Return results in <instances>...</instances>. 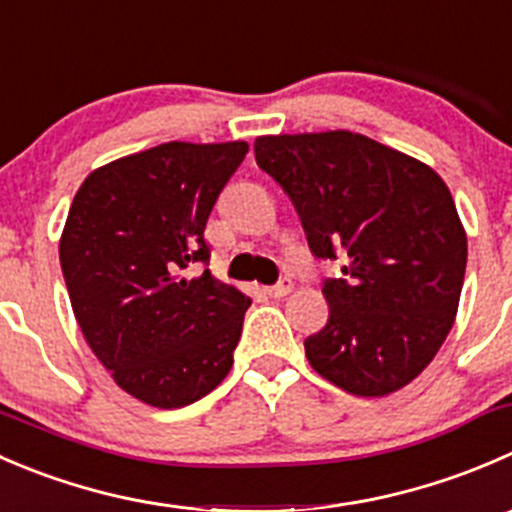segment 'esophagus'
I'll return each mask as SVG.
<instances>
[{
	"instance_id": "34e87169",
	"label": "esophagus",
	"mask_w": 512,
	"mask_h": 512,
	"mask_svg": "<svg viewBox=\"0 0 512 512\" xmlns=\"http://www.w3.org/2000/svg\"><path fill=\"white\" fill-rule=\"evenodd\" d=\"M291 288H293L291 278H281V281L273 283V286L263 288V293H266V296H271V298H281V296H286V293H291Z\"/></svg>"
}]
</instances>
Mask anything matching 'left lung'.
Returning a JSON list of instances; mask_svg holds the SVG:
<instances>
[{"mask_svg": "<svg viewBox=\"0 0 512 512\" xmlns=\"http://www.w3.org/2000/svg\"><path fill=\"white\" fill-rule=\"evenodd\" d=\"M256 164L301 216L316 258L346 249L328 278V323L306 338L313 371L353 396L408 386L458 313L468 239L445 181L353 131L258 136Z\"/></svg>", "mask_w": 512, "mask_h": 512, "instance_id": "obj_1", "label": "left lung"}]
</instances>
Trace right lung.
Returning <instances> with one entry per match:
<instances>
[{"instance_id":"obj_1","label":"right lung","mask_w":512,"mask_h":512,"mask_svg":"<svg viewBox=\"0 0 512 512\" xmlns=\"http://www.w3.org/2000/svg\"><path fill=\"white\" fill-rule=\"evenodd\" d=\"M249 144L169 141L91 171L59 241L86 343L116 386L154 408L214 391L234 366L251 298L209 263L206 221Z\"/></svg>"}]
</instances>
